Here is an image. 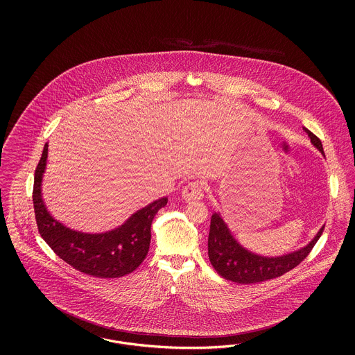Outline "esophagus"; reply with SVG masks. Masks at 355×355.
I'll return each mask as SVG.
<instances>
[{
    "mask_svg": "<svg viewBox=\"0 0 355 355\" xmlns=\"http://www.w3.org/2000/svg\"><path fill=\"white\" fill-rule=\"evenodd\" d=\"M203 191H205V187L202 184L198 181H193V182H189L182 189V198L185 201H198L202 198Z\"/></svg>",
    "mask_w": 355,
    "mask_h": 355,
    "instance_id": "esophagus-1",
    "label": "esophagus"
}]
</instances>
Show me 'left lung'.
I'll use <instances>...</instances> for the list:
<instances>
[{"instance_id":"obj_1","label":"left lung","mask_w":355,"mask_h":355,"mask_svg":"<svg viewBox=\"0 0 355 355\" xmlns=\"http://www.w3.org/2000/svg\"><path fill=\"white\" fill-rule=\"evenodd\" d=\"M304 130L310 137L311 144L324 155L321 139L309 129L304 128ZM323 227L315 238L301 250L281 257H263L242 248L236 242V238L232 236L229 227L226 226L225 220L220 218V214L214 213L210 220V232L207 239L209 259L213 268L225 279L242 285L263 282L281 277L298 266L320 239Z\"/></svg>"}]
</instances>
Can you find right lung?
<instances>
[{"mask_svg": "<svg viewBox=\"0 0 355 355\" xmlns=\"http://www.w3.org/2000/svg\"><path fill=\"white\" fill-rule=\"evenodd\" d=\"M48 144L34 173L33 206L38 232L51 250L76 270L98 278H119L135 271L150 246L153 218L168 198H159L138 210L117 229L89 234L69 229L54 220L41 197V181L46 166Z\"/></svg>", "mask_w": 355, "mask_h": 355, "instance_id": "obj_1", "label": "right lung"}]
</instances>
